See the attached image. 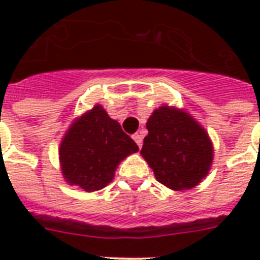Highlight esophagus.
<instances>
[{
  "label": "esophagus",
  "instance_id": "obj_1",
  "mask_svg": "<svg viewBox=\"0 0 260 260\" xmlns=\"http://www.w3.org/2000/svg\"><path fill=\"white\" fill-rule=\"evenodd\" d=\"M134 140L135 142H136V144H138L139 146V148H140V147H142V144H143V136L140 134H135L134 135Z\"/></svg>",
  "mask_w": 260,
  "mask_h": 260
}]
</instances>
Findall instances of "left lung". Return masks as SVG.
<instances>
[{
    "instance_id": "left-lung-1",
    "label": "left lung",
    "mask_w": 260,
    "mask_h": 260,
    "mask_svg": "<svg viewBox=\"0 0 260 260\" xmlns=\"http://www.w3.org/2000/svg\"><path fill=\"white\" fill-rule=\"evenodd\" d=\"M140 154L156 181L171 190H187L208 175L213 162L209 135L185 110L163 105L147 121Z\"/></svg>"
}]
</instances>
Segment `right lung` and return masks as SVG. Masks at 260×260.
Segmentation results:
<instances>
[{
    "label": "right lung",
    "instance_id": "add662e5",
    "mask_svg": "<svg viewBox=\"0 0 260 260\" xmlns=\"http://www.w3.org/2000/svg\"><path fill=\"white\" fill-rule=\"evenodd\" d=\"M138 151L121 125L101 105H94L71 124L60 143L63 178L87 193L101 190L112 182L120 162Z\"/></svg>",
    "mask_w": 260,
    "mask_h": 260
}]
</instances>
